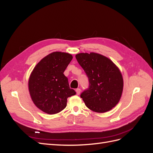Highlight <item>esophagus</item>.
I'll return each instance as SVG.
<instances>
[{"mask_svg":"<svg viewBox=\"0 0 153 153\" xmlns=\"http://www.w3.org/2000/svg\"><path fill=\"white\" fill-rule=\"evenodd\" d=\"M80 92H81V89H79V88H78V89H76V92L78 95H79L80 94Z\"/></svg>","mask_w":153,"mask_h":153,"instance_id":"obj_1","label":"esophagus"}]
</instances>
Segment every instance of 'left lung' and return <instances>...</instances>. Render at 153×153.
I'll return each instance as SVG.
<instances>
[{"mask_svg": "<svg viewBox=\"0 0 153 153\" xmlns=\"http://www.w3.org/2000/svg\"><path fill=\"white\" fill-rule=\"evenodd\" d=\"M75 57L89 79V87L80 94L86 106L99 113L110 110L118 103L123 92L119 69L108 58L98 53H81Z\"/></svg>", "mask_w": 153, "mask_h": 153, "instance_id": "left-lung-1", "label": "left lung"}]
</instances>
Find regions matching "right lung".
I'll return each mask as SVG.
<instances>
[{
    "label": "right lung",
    "mask_w": 153,
    "mask_h": 153,
    "mask_svg": "<svg viewBox=\"0 0 153 153\" xmlns=\"http://www.w3.org/2000/svg\"><path fill=\"white\" fill-rule=\"evenodd\" d=\"M73 59L69 53L55 52L41 59L34 68L29 89L36 106L43 112L55 114L66 108L67 99L76 94L69 88L64 72Z\"/></svg>",
    "instance_id": "right-lung-1"
}]
</instances>
